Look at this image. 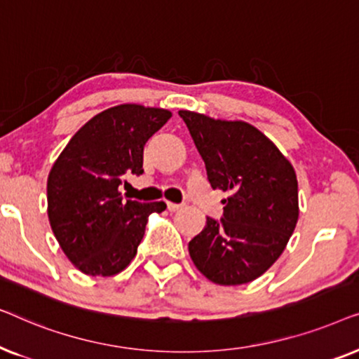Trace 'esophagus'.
<instances>
[{
  "label": "esophagus",
  "mask_w": 359,
  "mask_h": 359,
  "mask_svg": "<svg viewBox=\"0 0 359 359\" xmlns=\"http://www.w3.org/2000/svg\"><path fill=\"white\" fill-rule=\"evenodd\" d=\"M166 208H168V210H171V212H176V210L183 209L184 205L183 204H175V203H166Z\"/></svg>",
  "instance_id": "1"
}]
</instances>
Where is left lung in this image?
<instances>
[{
    "label": "left lung",
    "mask_w": 359,
    "mask_h": 359,
    "mask_svg": "<svg viewBox=\"0 0 359 359\" xmlns=\"http://www.w3.org/2000/svg\"><path fill=\"white\" fill-rule=\"evenodd\" d=\"M212 189L227 191L220 220L189 242L196 268L220 286L253 281L286 248L299 217L292 165L257 127L180 111Z\"/></svg>",
    "instance_id": "obj_1"
}]
</instances>
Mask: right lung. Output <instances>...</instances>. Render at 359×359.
Listing matches in <instances>:
<instances>
[{"mask_svg": "<svg viewBox=\"0 0 359 359\" xmlns=\"http://www.w3.org/2000/svg\"><path fill=\"white\" fill-rule=\"evenodd\" d=\"M171 112L121 104L86 122L53 163L47 214L67 258L90 276L121 273L137 253L149 215L160 203L122 199L119 186L144 173V147Z\"/></svg>", "mask_w": 359, "mask_h": 359, "instance_id": "right-lung-1", "label": "right lung"}]
</instances>
